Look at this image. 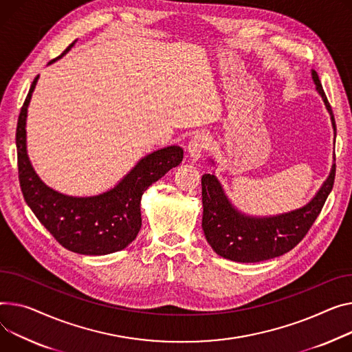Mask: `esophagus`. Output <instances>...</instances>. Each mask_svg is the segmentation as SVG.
I'll list each match as a JSON object with an SVG mask.
<instances>
[{
	"label": "esophagus",
	"instance_id": "esophagus-1",
	"mask_svg": "<svg viewBox=\"0 0 352 352\" xmlns=\"http://www.w3.org/2000/svg\"><path fill=\"white\" fill-rule=\"evenodd\" d=\"M209 146V137L208 134L205 133H199V134H195L191 142L188 144V154H190V158L192 161H198L202 155V153L208 148Z\"/></svg>",
	"mask_w": 352,
	"mask_h": 352
}]
</instances>
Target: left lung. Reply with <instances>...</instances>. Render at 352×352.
<instances>
[{
	"label": "left lung",
	"mask_w": 352,
	"mask_h": 352,
	"mask_svg": "<svg viewBox=\"0 0 352 352\" xmlns=\"http://www.w3.org/2000/svg\"><path fill=\"white\" fill-rule=\"evenodd\" d=\"M316 89L331 116L334 134L337 133L334 114L327 100L316 70H311ZM336 164L316 197L302 208L273 217H250L232 205L221 182L214 174L202 175V229L205 238L225 259L256 263L269 261L292 250L307 235L320 215L324 202L333 190Z\"/></svg>",
	"instance_id": "1"
}]
</instances>
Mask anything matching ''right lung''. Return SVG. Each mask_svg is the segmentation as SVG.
I'll list each match as a JSON object with an SVG mask.
<instances>
[{
  "mask_svg": "<svg viewBox=\"0 0 352 352\" xmlns=\"http://www.w3.org/2000/svg\"><path fill=\"white\" fill-rule=\"evenodd\" d=\"M74 45L75 42L70 43L56 59ZM38 78L34 79L22 104L15 135L18 177L23 198L39 222L67 250L90 256L119 252L135 239L142 228L140 202L144 191L178 166L184 150L170 146L147 154L114 188L103 194L95 197L60 194L41 181L27 154V113Z\"/></svg>",
  "mask_w": 352,
  "mask_h": 352,
  "instance_id": "add662e5",
  "label": "right lung"
}]
</instances>
